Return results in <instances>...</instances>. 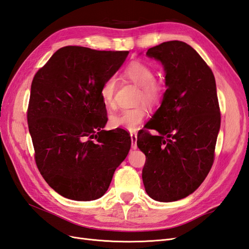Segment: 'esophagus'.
Here are the masks:
<instances>
[{"label":"esophagus","mask_w":249,"mask_h":249,"mask_svg":"<svg viewBox=\"0 0 249 249\" xmlns=\"http://www.w3.org/2000/svg\"><path fill=\"white\" fill-rule=\"evenodd\" d=\"M131 141H132V148L136 149L137 148V134L136 133H131Z\"/></svg>","instance_id":"obj_1"}]
</instances>
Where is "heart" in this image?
Here are the masks:
<instances>
[{
	"mask_svg": "<svg viewBox=\"0 0 249 249\" xmlns=\"http://www.w3.org/2000/svg\"><path fill=\"white\" fill-rule=\"evenodd\" d=\"M123 76L140 87L138 102H143L148 107L160 106L165 96L166 86L162 80L155 78L153 66L141 60H134L125 66ZM115 87L116 82L114 78H108L101 86V97L108 108L115 107ZM146 116L147 111L145 108L139 106L124 109L116 114H113L110 118V123L114 127H124L130 131H135L144 122Z\"/></svg>",
	"mask_w": 249,
	"mask_h": 249,
	"instance_id": "obj_1",
	"label": "heart"
}]
</instances>
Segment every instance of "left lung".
Returning <instances> with one entry per match:
<instances>
[{
  "mask_svg": "<svg viewBox=\"0 0 249 249\" xmlns=\"http://www.w3.org/2000/svg\"><path fill=\"white\" fill-rule=\"evenodd\" d=\"M146 55L164 65L167 89L138 133L137 145L146 158L142 180L149 197L176 201L196 190L214 163L221 120L216 83L210 66L186 42H163Z\"/></svg>",
  "mask_w": 249,
  "mask_h": 249,
  "instance_id": "left-lung-1",
  "label": "left lung"
}]
</instances>
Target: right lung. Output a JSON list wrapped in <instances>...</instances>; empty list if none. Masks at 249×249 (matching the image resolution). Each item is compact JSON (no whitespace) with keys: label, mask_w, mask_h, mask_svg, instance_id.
<instances>
[{"label":"right lung","mask_w":249,"mask_h":249,"mask_svg":"<svg viewBox=\"0 0 249 249\" xmlns=\"http://www.w3.org/2000/svg\"><path fill=\"white\" fill-rule=\"evenodd\" d=\"M127 51L59 49L35 73L27 119L40 175L62 196L80 201L106 193L131 148L126 131H105L100 89L123 65Z\"/></svg>","instance_id":"obj_1"}]
</instances>
